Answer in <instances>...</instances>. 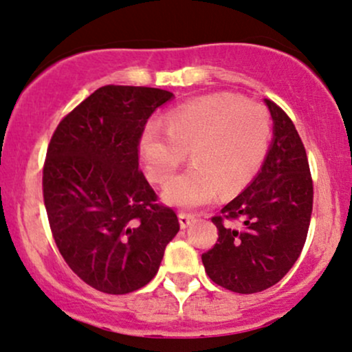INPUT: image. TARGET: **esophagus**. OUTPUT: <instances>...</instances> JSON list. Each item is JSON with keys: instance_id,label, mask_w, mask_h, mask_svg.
<instances>
[{"instance_id": "1", "label": "esophagus", "mask_w": 352, "mask_h": 352, "mask_svg": "<svg viewBox=\"0 0 352 352\" xmlns=\"http://www.w3.org/2000/svg\"><path fill=\"white\" fill-rule=\"evenodd\" d=\"M194 221V216L189 212H179V226L181 229H186V227L191 226V222Z\"/></svg>"}]
</instances>
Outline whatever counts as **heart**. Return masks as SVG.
<instances>
[{
  "mask_svg": "<svg viewBox=\"0 0 352 352\" xmlns=\"http://www.w3.org/2000/svg\"><path fill=\"white\" fill-rule=\"evenodd\" d=\"M272 140L267 109L241 95L212 94L176 107L166 128L150 123L140 138L148 176L168 184L191 151L192 166L173 181L164 199L181 208L208 204L245 189L262 168Z\"/></svg>",
  "mask_w": 352,
  "mask_h": 352,
  "instance_id": "1",
  "label": "heart"
}]
</instances>
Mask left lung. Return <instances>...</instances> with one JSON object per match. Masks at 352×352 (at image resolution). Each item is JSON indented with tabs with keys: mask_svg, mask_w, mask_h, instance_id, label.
I'll return each mask as SVG.
<instances>
[{
	"mask_svg": "<svg viewBox=\"0 0 352 352\" xmlns=\"http://www.w3.org/2000/svg\"><path fill=\"white\" fill-rule=\"evenodd\" d=\"M274 143L250 186L214 216L217 242L202 254L206 274L235 293H257L278 283L300 257L313 210L308 156L292 118L265 100ZM232 221H242L234 228Z\"/></svg>",
	"mask_w": 352,
	"mask_h": 352,
	"instance_id": "left-lung-1",
	"label": "left lung"
}]
</instances>
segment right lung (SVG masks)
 I'll use <instances>...</instances> for the list:
<instances>
[{"instance_id":"add662e5","label":"right lung","mask_w":352,"mask_h":352,"mask_svg":"<svg viewBox=\"0 0 352 352\" xmlns=\"http://www.w3.org/2000/svg\"><path fill=\"white\" fill-rule=\"evenodd\" d=\"M169 98L153 87H100L60 120L47 146L52 237L70 270L98 292L125 295L150 283L179 230L138 168L144 125Z\"/></svg>"}]
</instances>
